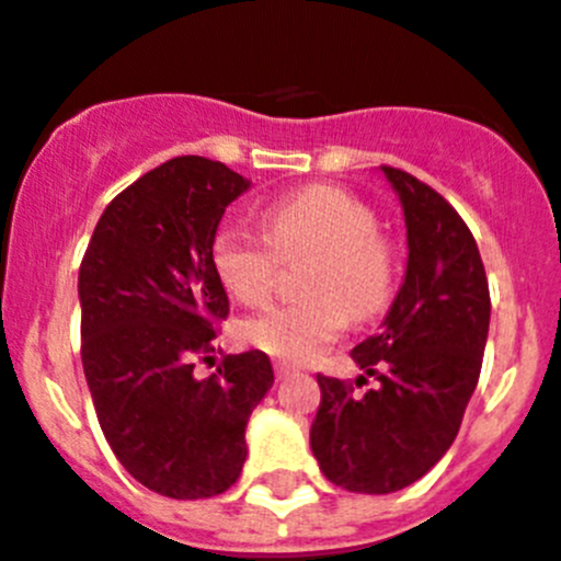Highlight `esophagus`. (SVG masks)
I'll return each mask as SVG.
<instances>
[{"label": "esophagus", "mask_w": 561, "mask_h": 561, "mask_svg": "<svg viewBox=\"0 0 561 561\" xmlns=\"http://www.w3.org/2000/svg\"><path fill=\"white\" fill-rule=\"evenodd\" d=\"M275 376L277 379H289V376H295V368L286 365V362H275Z\"/></svg>", "instance_id": "34e87169"}]
</instances>
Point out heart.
I'll return each instance as SVG.
<instances>
[{
  "label": "heart",
  "instance_id": "1",
  "mask_svg": "<svg viewBox=\"0 0 561 561\" xmlns=\"http://www.w3.org/2000/svg\"><path fill=\"white\" fill-rule=\"evenodd\" d=\"M266 238L225 221L210 244L219 284L238 304H264L277 257H309L304 300L275 304L241 323V340L284 362H309L340 336L348 317L370 320L396 289V252L376 232V216L348 191L309 185L264 210Z\"/></svg>",
  "mask_w": 561,
  "mask_h": 561
}]
</instances>
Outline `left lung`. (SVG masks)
I'll return each mask as SVG.
<instances>
[{"instance_id":"1","label":"left lung","mask_w":561,"mask_h":561,"mask_svg":"<svg viewBox=\"0 0 561 561\" xmlns=\"http://www.w3.org/2000/svg\"><path fill=\"white\" fill-rule=\"evenodd\" d=\"M408 227V270L379 334L351 356L379 388L354 396L320 381L311 453L325 478L359 494H390L433 469L478 388L489 336V280L472 232L440 193L399 168L381 165Z\"/></svg>"}]
</instances>
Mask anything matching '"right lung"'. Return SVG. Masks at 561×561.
<instances>
[{
    "label": "right lung",
    "instance_id": "1",
    "mask_svg": "<svg viewBox=\"0 0 561 561\" xmlns=\"http://www.w3.org/2000/svg\"><path fill=\"white\" fill-rule=\"evenodd\" d=\"M250 185L205 157L162 162L114 196L78 272L98 421L126 472L162 497H216L236 483L247 421L275 381L264 351L193 376V354L210 351L213 323L230 311L213 236Z\"/></svg>",
    "mask_w": 561,
    "mask_h": 561
}]
</instances>
